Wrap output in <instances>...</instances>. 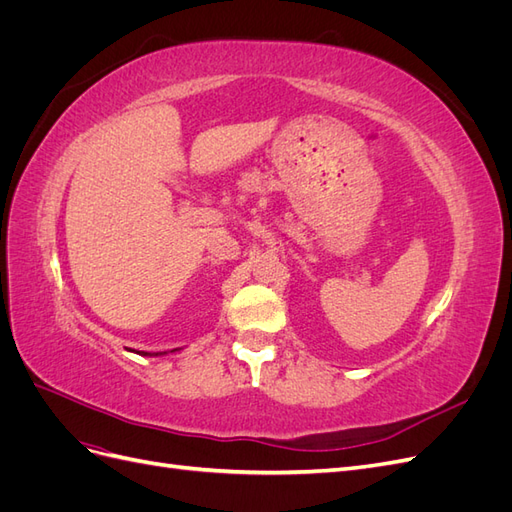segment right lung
<instances>
[{
  "mask_svg": "<svg viewBox=\"0 0 512 512\" xmlns=\"http://www.w3.org/2000/svg\"><path fill=\"white\" fill-rule=\"evenodd\" d=\"M175 350H179V348H175ZM175 350H170V352H175ZM145 354H147V352H145ZM158 354H162V352H156V356H158ZM164 354H166V352H164Z\"/></svg>",
  "mask_w": 512,
  "mask_h": 512,
  "instance_id": "right-lung-1",
  "label": "right lung"
}]
</instances>
